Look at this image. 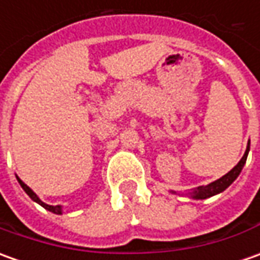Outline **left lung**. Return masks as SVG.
I'll list each match as a JSON object with an SVG mask.
<instances>
[{
    "instance_id": "left-lung-1",
    "label": "left lung",
    "mask_w": 260,
    "mask_h": 260,
    "mask_svg": "<svg viewBox=\"0 0 260 260\" xmlns=\"http://www.w3.org/2000/svg\"><path fill=\"white\" fill-rule=\"evenodd\" d=\"M249 149H250V141L248 142L246 151L243 153L242 159L238 162V165L234 169H231L226 175H223L222 178H219L215 182H211V183H208L205 186H198V188L190 189V192H186V193H179V192H175V190H171V192L175 193V195H186V197L192 198V199H197V201H202V199H208V198L218 195V193H220V192H223V190L226 189L228 186H231L234 183L235 179L239 176L242 169L245 167V164H246Z\"/></svg>"
}]
</instances>
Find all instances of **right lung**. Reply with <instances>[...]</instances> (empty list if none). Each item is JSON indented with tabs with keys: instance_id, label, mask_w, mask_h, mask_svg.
<instances>
[{
	"instance_id": "obj_1",
	"label": "right lung",
	"mask_w": 260,
	"mask_h": 260,
	"mask_svg": "<svg viewBox=\"0 0 260 260\" xmlns=\"http://www.w3.org/2000/svg\"><path fill=\"white\" fill-rule=\"evenodd\" d=\"M17 181H18V183H19V185H21V188L25 190L26 195L31 198L34 202H37V204H38V205H41L42 208H45L47 211L52 212V213H55V215H62L63 211H62V206H61V205H56V206H52V205H48V204H45V202H42L41 199L38 198V195H37V193H35V192H34V190L31 189L29 186H26L25 183L21 181L18 176H17Z\"/></svg>"
}]
</instances>
